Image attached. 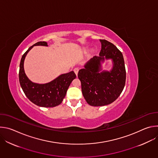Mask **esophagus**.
I'll list each match as a JSON object with an SVG mask.
<instances>
[{"mask_svg": "<svg viewBox=\"0 0 158 158\" xmlns=\"http://www.w3.org/2000/svg\"><path fill=\"white\" fill-rule=\"evenodd\" d=\"M79 69L78 68V67H76V68L74 69V71L75 73V74H76V76H77V74H78V72H79Z\"/></svg>", "mask_w": 158, "mask_h": 158, "instance_id": "1", "label": "esophagus"}]
</instances>
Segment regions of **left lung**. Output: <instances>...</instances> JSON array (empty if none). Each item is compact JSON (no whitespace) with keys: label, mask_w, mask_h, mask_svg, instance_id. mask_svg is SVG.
<instances>
[{"label":"left lung","mask_w":158,"mask_h":158,"mask_svg":"<svg viewBox=\"0 0 158 158\" xmlns=\"http://www.w3.org/2000/svg\"><path fill=\"white\" fill-rule=\"evenodd\" d=\"M101 50L79 70L82 93L86 102L92 106H103L113 102L121 94L125 85L126 69L121 52L113 44L100 39ZM111 59L110 71H102L101 63Z\"/></svg>","instance_id":"left-lung-1"}]
</instances>
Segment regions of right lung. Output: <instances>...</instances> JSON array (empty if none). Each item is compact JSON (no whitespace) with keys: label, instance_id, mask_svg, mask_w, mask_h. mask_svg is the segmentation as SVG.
<instances>
[{"label":"right lung","instance_id":"1","mask_svg":"<svg viewBox=\"0 0 158 158\" xmlns=\"http://www.w3.org/2000/svg\"><path fill=\"white\" fill-rule=\"evenodd\" d=\"M36 46H48V45L46 42H38L22 56L19 73L20 84L26 97L35 105L44 107H55L62 102L67 89L76 75L74 71H71L60 75L48 83L37 84L32 82L25 73L24 63L29 51Z\"/></svg>","mask_w":158,"mask_h":158}]
</instances>
